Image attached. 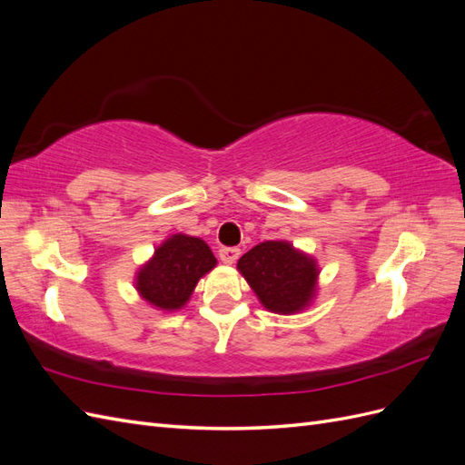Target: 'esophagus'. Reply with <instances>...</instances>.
Returning <instances> with one entry per match:
<instances>
[{"mask_svg": "<svg viewBox=\"0 0 465 465\" xmlns=\"http://www.w3.org/2000/svg\"><path fill=\"white\" fill-rule=\"evenodd\" d=\"M219 258L223 263H229L232 265L238 258H241V250L238 248H229V246H223L219 248Z\"/></svg>", "mask_w": 465, "mask_h": 465, "instance_id": "esophagus-1", "label": "esophagus"}]
</instances>
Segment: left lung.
I'll return each mask as SVG.
<instances>
[{
    "label": "left lung",
    "instance_id": "1",
    "mask_svg": "<svg viewBox=\"0 0 465 465\" xmlns=\"http://www.w3.org/2000/svg\"><path fill=\"white\" fill-rule=\"evenodd\" d=\"M236 267L270 312H301L316 294L320 273L316 260L287 241L254 246L238 260Z\"/></svg>",
    "mask_w": 465,
    "mask_h": 465
}]
</instances>
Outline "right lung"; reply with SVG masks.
I'll list each match as a JSON object with an SVG mask.
<instances>
[{
	"mask_svg": "<svg viewBox=\"0 0 465 465\" xmlns=\"http://www.w3.org/2000/svg\"><path fill=\"white\" fill-rule=\"evenodd\" d=\"M215 265L213 252L202 238L173 234L139 267L135 289L151 306L173 312L190 301L198 281Z\"/></svg>",
	"mask_w": 465,
	"mask_h": 465,
	"instance_id": "1",
	"label": "right lung"
}]
</instances>
